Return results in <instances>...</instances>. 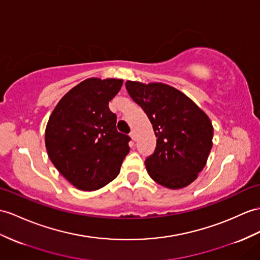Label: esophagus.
<instances>
[{
    "label": "esophagus",
    "instance_id": "obj_1",
    "mask_svg": "<svg viewBox=\"0 0 260 260\" xmlns=\"http://www.w3.org/2000/svg\"><path fill=\"white\" fill-rule=\"evenodd\" d=\"M130 138H131L132 140H134V141H136V140H137V136H136V132H135V131H131V134H130Z\"/></svg>",
    "mask_w": 260,
    "mask_h": 260
}]
</instances>
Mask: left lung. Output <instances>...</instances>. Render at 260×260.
<instances>
[{"mask_svg": "<svg viewBox=\"0 0 260 260\" xmlns=\"http://www.w3.org/2000/svg\"><path fill=\"white\" fill-rule=\"evenodd\" d=\"M125 87L147 113L156 137L154 153L144 162L151 179L171 189L189 185L210 155L211 119L185 93L163 82L128 80Z\"/></svg>", "mask_w": 260, "mask_h": 260, "instance_id": "obj_1", "label": "left lung"}]
</instances>
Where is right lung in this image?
Listing matches in <instances>:
<instances>
[{
  "label": "right lung",
  "instance_id": "right-lung-1",
  "mask_svg": "<svg viewBox=\"0 0 260 260\" xmlns=\"http://www.w3.org/2000/svg\"><path fill=\"white\" fill-rule=\"evenodd\" d=\"M122 84V79L88 78L64 94L49 116V160L80 191H96L115 180L130 151V138L117 131V117L109 109Z\"/></svg>",
  "mask_w": 260,
  "mask_h": 260
}]
</instances>
